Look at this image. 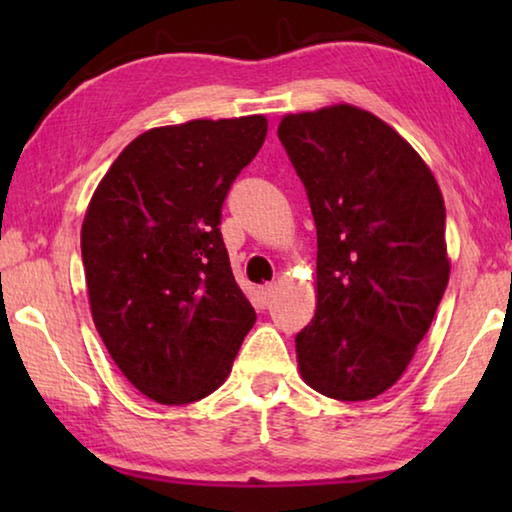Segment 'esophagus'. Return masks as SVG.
<instances>
[{"instance_id":"1","label":"esophagus","mask_w":512,"mask_h":512,"mask_svg":"<svg viewBox=\"0 0 512 512\" xmlns=\"http://www.w3.org/2000/svg\"><path fill=\"white\" fill-rule=\"evenodd\" d=\"M275 293V282H266L264 287H262V296L268 300Z\"/></svg>"}]
</instances>
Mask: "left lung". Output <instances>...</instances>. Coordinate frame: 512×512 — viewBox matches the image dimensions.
Returning a JSON list of instances; mask_svg holds the SVG:
<instances>
[{"label": "left lung", "instance_id": "1", "mask_svg": "<svg viewBox=\"0 0 512 512\" xmlns=\"http://www.w3.org/2000/svg\"><path fill=\"white\" fill-rule=\"evenodd\" d=\"M277 137L316 221V314L296 336L305 384L341 402L409 368L449 282L445 201L418 151L368 110L284 115Z\"/></svg>", "mask_w": 512, "mask_h": 512}]
</instances>
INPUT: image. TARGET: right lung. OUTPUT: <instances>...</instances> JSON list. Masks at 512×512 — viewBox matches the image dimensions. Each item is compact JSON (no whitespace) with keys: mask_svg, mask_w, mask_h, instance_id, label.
I'll return each mask as SVG.
<instances>
[{"mask_svg":"<svg viewBox=\"0 0 512 512\" xmlns=\"http://www.w3.org/2000/svg\"><path fill=\"white\" fill-rule=\"evenodd\" d=\"M266 131L264 115L151 128L90 198L81 255L92 320L117 368L153 402L214 393L255 325L219 223Z\"/></svg>","mask_w":512,"mask_h":512,"instance_id":"right-lung-1","label":"right lung"}]
</instances>
